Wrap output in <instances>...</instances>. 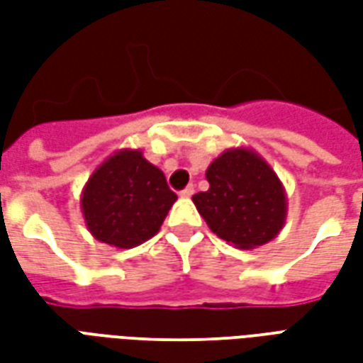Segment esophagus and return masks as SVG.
Returning <instances> with one entry per match:
<instances>
[{"label":"esophagus","instance_id":"34e87169","mask_svg":"<svg viewBox=\"0 0 363 363\" xmlns=\"http://www.w3.org/2000/svg\"><path fill=\"white\" fill-rule=\"evenodd\" d=\"M192 194H194V186H192V184H189L186 189L181 190V196L182 198H190V196H192Z\"/></svg>","mask_w":363,"mask_h":363}]
</instances>
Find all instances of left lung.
<instances>
[{
  "label": "left lung",
  "instance_id": "left-lung-1",
  "mask_svg": "<svg viewBox=\"0 0 363 363\" xmlns=\"http://www.w3.org/2000/svg\"><path fill=\"white\" fill-rule=\"evenodd\" d=\"M210 189L192 196L213 233L237 249L272 241L288 218V194L264 157L251 147H231L206 171Z\"/></svg>",
  "mask_w": 363,
  "mask_h": 363
}]
</instances>
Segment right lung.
I'll return each mask as SVG.
<instances>
[{
  "label": "right lung",
  "mask_w": 363,
  "mask_h": 363,
  "mask_svg": "<svg viewBox=\"0 0 363 363\" xmlns=\"http://www.w3.org/2000/svg\"><path fill=\"white\" fill-rule=\"evenodd\" d=\"M177 194L142 150H118L96 167L82 190V213L101 243L132 249L161 229Z\"/></svg>",
  "instance_id": "1"
}]
</instances>
